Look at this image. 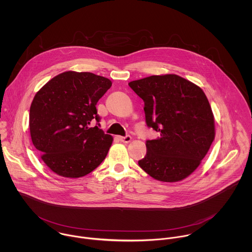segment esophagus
<instances>
[{
    "instance_id": "1",
    "label": "esophagus",
    "mask_w": 252,
    "mask_h": 252,
    "mask_svg": "<svg viewBox=\"0 0 252 252\" xmlns=\"http://www.w3.org/2000/svg\"><path fill=\"white\" fill-rule=\"evenodd\" d=\"M119 140H120L121 142H123V143H129V142H131L132 137H131L130 135H127V136H125V137H119Z\"/></svg>"
}]
</instances>
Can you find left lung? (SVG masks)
Masks as SVG:
<instances>
[{"mask_svg":"<svg viewBox=\"0 0 252 252\" xmlns=\"http://www.w3.org/2000/svg\"><path fill=\"white\" fill-rule=\"evenodd\" d=\"M143 99L145 123L159 133L146 141L140 167L155 180L175 182L200 165L215 140V119L203 90L177 74L151 75L129 83Z\"/></svg>","mask_w":252,"mask_h":252,"instance_id":"left-lung-1","label":"left lung"}]
</instances>
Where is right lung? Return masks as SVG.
<instances>
[{"label":"right lung","instance_id":"obj_1","mask_svg":"<svg viewBox=\"0 0 252 252\" xmlns=\"http://www.w3.org/2000/svg\"><path fill=\"white\" fill-rule=\"evenodd\" d=\"M110 86L104 76L70 71L50 79L35 95L31 139L42 161L57 175L80 178L105 160L112 137L100 129L96 105Z\"/></svg>","mask_w":252,"mask_h":252}]
</instances>
